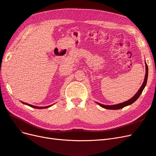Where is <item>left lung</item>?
Wrapping results in <instances>:
<instances>
[{
  "mask_svg": "<svg viewBox=\"0 0 156 156\" xmlns=\"http://www.w3.org/2000/svg\"><path fill=\"white\" fill-rule=\"evenodd\" d=\"M146 64V75H145V78H144V82L142 84V86H141V87L140 88V89L139 90V91L136 92V94H135V95L131 98L130 100H127L124 103H119V104H116V105H103V104H101V103H97L99 105H100L101 107L103 108H107V109H111V110H116V109H120V108H124V107L126 106H127V105H129L131 104H132V103H134L137 99L139 98V96H140V94H142L143 92V90H144L146 84V82H147V79H148V66L147 64Z\"/></svg>",
  "mask_w": 156,
  "mask_h": 156,
  "instance_id": "1",
  "label": "left lung"
}]
</instances>
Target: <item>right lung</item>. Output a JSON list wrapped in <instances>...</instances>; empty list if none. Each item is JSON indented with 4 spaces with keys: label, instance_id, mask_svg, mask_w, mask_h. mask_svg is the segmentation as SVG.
Segmentation results:
<instances>
[{
    "label": "right lung",
    "instance_id": "add662e5",
    "mask_svg": "<svg viewBox=\"0 0 156 156\" xmlns=\"http://www.w3.org/2000/svg\"><path fill=\"white\" fill-rule=\"evenodd\" d=\"M23 103H24V104H26V105H29V106H30V107H31L36 108H48V107H49V106H48V107H36V106H34V105H29V104H28V103H23Z\"/></svg>",
    "mask_w": 156,
    "mask_h": 156
}]
</instances>
